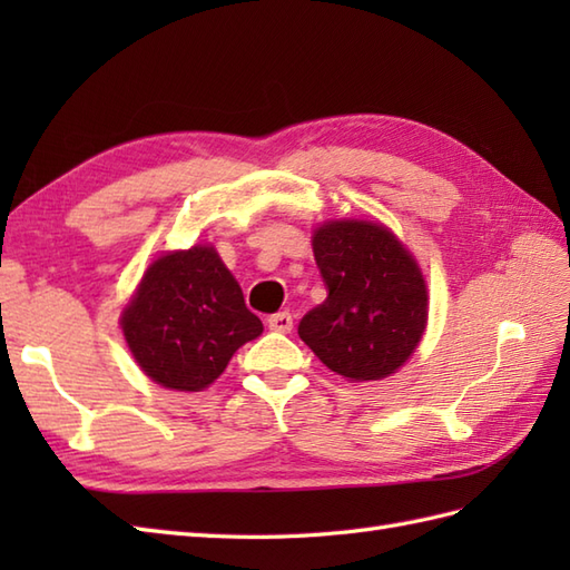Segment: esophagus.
Returning a JSON list of instances; mask_svg holds the SVG:
<instances>
[{
    "label": "esophagus",
    "mask_w": 570,
    "mask_h": 570,
    "mask_svg": "<svg viewBox=\"0 0 570 570\" xmlns=\"http://www.w3.org/2000/svg\"><path fill=\"white\" fill-rule=\"evenodd\" d=\"M266 325H269V331L274 333H288L294 328V316L288 311H278L274 316L266 318Z\"/></svg>",
    "instance_id": "34e87169"
}]
</instances>
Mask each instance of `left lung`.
Segmentation results:
<instances>
[{
	"label": "left lung",
	"instance_id": "1",
	"mask_svg": "<svg viewBox=\"0 0 570 570\" xmlns=\"http://www.w3.org/2000/svg\"><path fill=\"white\" fill-rule=\"evenodd\" d=\"M328 296L298 323L325 367L350 382L384 380L414 353L429 318L426 282L390 227L333 220L313 233Z\"/></svg>",
	"mask_w": 570,
	"mask_h": 570
}]
</instances>
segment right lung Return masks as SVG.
Instances as JSON below:
<instances>
[{
  "label": "right lung",
  "mask_w": 570,
  "mask_h": 570,
  "mask_svg": "<svg viewBox=\"0 0 570 570\" xmlns=\"http://www.w3.org/2000/svg\"><path fill=\"white\" fill-rule=\"evenodd\" d=\"M262 331L210 245L161 254L122 311V333L137 365L176 392L205 390Z\"/></svg>",
  "instance_id": "1"
}]
</instances>
